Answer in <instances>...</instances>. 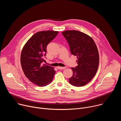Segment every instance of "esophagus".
<instances>
[{
  "instance_id": "obj_1",
  "label": "esophagus",
  "mask_w": 121,
  "mask_h": 121,
  "mask_svg": "<svg viewBox=\"0 0 121 121\" xmlns=\"http://www.w3.org/2000/svg\"><path fill=\"white\" fill-rule=\"evenodd\" d=\"M57 68L58 69H65V68H66V67H61V66H58Z\"/></svg>"
}]
</instances>
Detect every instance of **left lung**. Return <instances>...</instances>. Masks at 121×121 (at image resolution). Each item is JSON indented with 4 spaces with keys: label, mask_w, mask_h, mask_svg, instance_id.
Here are the masks:
<instances>
[{
    "label": "left lung",
    "mask_w": 121,
    "mask_h": 121,
    "mask_svg": "<svg viewBox=\"0 0 121 121\" xmlns=\"http://www.w3.org/2000/svg\"><path fill=\"white\" fill-rule=\"evenodd\" d=\"M70 47L71 54L78 58V65L71 67L73 76L69 83L75 87H82L89 83L96 75L99 64L97 46L91 37L76 30L62 32Z\"/></svg>",
    "instance_id": "obj_1"
}]
</instances>
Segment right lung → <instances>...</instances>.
I'll return each instance as SVG.
<instances>
[{"instance_id":"add662e5","label":"right lung","mask_w":121,"mask_h":121,"mask_svg":"<svg viewBox=\"0 0 121 121\" xmlns=\"http://www.w3.org/2000/svg\"><path fill=\"white\" fill-rule=\"evenodd\" d=\"M58 31L47 30L35 33L22 51L21 63L25 76L34 84L44 87L51 83L56 73L54 67L43 64L46 47Z\"/></svg>"}]
</instances>
